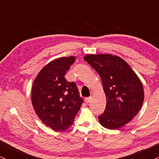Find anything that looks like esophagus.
<instances>
[{"label":"esophagus","mask_w":159,"mask_h":159,"mask_svg":"<svg viewBox=\"0 0 159 159\" xmlns=\"http://www.w3.org/2000/svg\"><path fill=\"white\" fill-rule=\"evenodd\" d=\"M91 100H92V98H85V100H84V101H85V102H86V103L88 104V103H89V102H90L91 101Z\"/></svg>","instance_id":"1"}]
</instances>
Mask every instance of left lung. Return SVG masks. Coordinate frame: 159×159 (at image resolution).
I'll list each match as a JSON object with an SVG mask.
<instances>
[{
	"mask_svg": "<svg viewBox=\"0 0 159 159\" xmlns=\"http://www.w3.org/2000/svg\"><path fill=\"white\" fill-rule=\"evenodd\" d=\"M83 59L99 74L106 94V109L98 117L100 124L109 129L122 127L142 106V83L126 61L117 56L89 54Z\"/></svg>",
	"mask_w": 159,
	"mask_h": 159,
	"instance_id": "left-lung-1",
	"label": "left lung"
}]
</instances>
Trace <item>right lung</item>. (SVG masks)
<instances>
[{
    "mask_svg": "<svg viewBox=\"0 0 159 159\" xmlns=\"http://www.w3.org/2000/svg\"><path fill=\"white\" fill-rule=\"evenodd\" d=\"M75 59L76 57H68L51 61L33 82V109L42 123L54 131L61 132L70 127L83 102L76 83L65 78Z\"/></svg>",
    "mask_w": 159,
    "mask_h": 159,
    "instance_id": "obj_1",
    "label": "right lung"
}]
</instances>
